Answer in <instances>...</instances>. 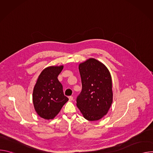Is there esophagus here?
<instances>
[{
    "label": "esophagus",
    "mask_w": 153,
    "mask_h": 153,
    "mask_svg": "<svg viewBox=\"0 0 153 153\" xmlns=\"http://www.w3.org/2000/svg\"><path fill=\"white\" fill-rule=\"evenodd\" d=\"M68 98H69L70 101H72L73 100V96H70Z\"/></svg>",
    "instance_id": "esophagus-1"
}]
</instances>
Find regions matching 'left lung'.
Instances as JSON below:
<instances>
[{"label":"left lung","instance_id":"8db88e82","mask_svg":"<svg viewBox=\"0 0 153 153\" xmlns=\"http://www.w3.org/2000/svg\"><path fill=\"white\" fill-rule=\"evenodd\" d=\"M82 90L77 98V106L83 117L96 121L106 115L113 100L111 74L105 65L90 58L79 65Z\"/></svg>","mask_w":153,"mask_h":153}]
</instances>
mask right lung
Returning a JSON list of instances; mask_svg holds the SVG:
<instances>
[{"instance_id": "add662e5", "label": "right lung", "mask_w": 153, "mask_h": 153, "mask_svg": "<svg viewBox=\"0 0 153 153\" xmlns=\"http://www.w3.org/2000/svg\"><path fill=\"white\" fill-rule=\"evenodd\" d=\"M63 65L45 68L39 76L33 92L34 110L42 118L53 119L68 98L64 96L63 86L57 77Z\"/></svg>"}]
</instances>
